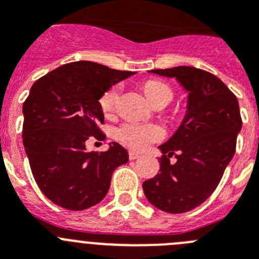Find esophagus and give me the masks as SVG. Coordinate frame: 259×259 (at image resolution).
I'll return each mask as SVG.
<instances>
[{
	"instance_id": "obj_1",
	"label": "esophagus",
	"mask_w": 259,
	"mask_h": 259,
	"mask_svg": "<svg viewBox=\"0 0 259 259\" xmlns=\"http://www.w3.org/2000/svg\"><path fill=\"white\" fill-rule=\"evenodd\" d=\"M137 158H140V153H137V152H130V159L131 161H135V159H137Z\"/></svg>"
}]
</instances>
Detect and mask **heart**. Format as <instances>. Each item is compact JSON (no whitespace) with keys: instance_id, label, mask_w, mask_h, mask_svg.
Listing matches in <instances>:
<instances>
[{"instance_id":"1","label":"heart","mask_w":259,"mask_h":259,"mask_svg":"<svg viewBox=\"0 0 259 259\" xmlns=\"http://www.w3.org/2000/svg\"><path fill=\"white\" fill-rule=\"evenodd\" d=\"M144 92L152 104L161 98H172V91L170 87L162 81L150 80L144 85ZM118 98V87H111L100 98V105L105 115H110L115 109ZM164 132L159 125L155 124H137V123H125L116 130V139L134 149L143 150L149 148L153 143L163 139Z\"/></svg>"}]
</instances>
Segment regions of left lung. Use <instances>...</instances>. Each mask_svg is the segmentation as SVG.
<instances>
[{
    "label": "left lung",
    "instance_id": "8db88e82",
    "mask_svg": "<svg viewBox=\"0 0 259 259\" xmlns=\"http://www.w3.org/2000/svg\"><path fill=\"white\" fill-rule=\"evenodd\" d=\"M149 72L175 79L188 97L180 125L158 146L163 153L161 172L143 183L144 193L162 211H191L210 197L235 154L242 127L239 101L219 77L200 68L179 66ZM174 154L178 161L170 164Z\"/></svg>",
    "mask_w": 259,
    "mask_h": 259
}]
</instances>
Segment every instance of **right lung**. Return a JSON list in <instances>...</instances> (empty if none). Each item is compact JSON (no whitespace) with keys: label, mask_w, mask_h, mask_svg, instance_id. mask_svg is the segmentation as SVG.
<instances>
[{"label":"right lung","mask_w":259,"mask_h":259,"mask_svg":"<svg viewBox=\"0 0 259 259\" xmlns=\"http://www.w3.org/2000/svg\"><path fill=\"white\" fill-rule=\"evenodd\" d=\"M135 74L79 61L50 71L31 87L23 104V145L38 188L58 206L77 211L101 202L114 170L128 162V152L118 143L101 153H88L85 143L102 137L100 98Z\"/></svg>","instance_id":"1"}]
</instances>
